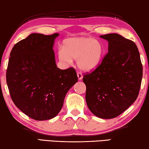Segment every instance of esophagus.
I'll return each instance as SVG.
<instances>
[{"instance_id": "34e87169", "label": "esophagus", "mask_w": 149, "mask_h": 149, "mask_svg": "<svg viewBox=\"0 0 149 149\" xmlns=\"http://www.w3.org/2000/svg\"><path fill=\"white\" fill-rule=\"evenodd\" d=\"M77 77H78L79 79H81L82 77H83V75H82V74L81 72H77Z\"/></svg>"}]
</instances>
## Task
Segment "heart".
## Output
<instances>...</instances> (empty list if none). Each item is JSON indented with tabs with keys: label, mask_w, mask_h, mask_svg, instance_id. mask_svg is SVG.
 Returning a JSON list of instances; mask_svg holds the SVG:
<instances>
[{
	"label": "heart",
	"mask_w": 149,
	"mask_h": 149,
	"mask_svg": "<svg viewBox=\"0 0 149 149\" xmlns=\"http://www.w3.org/2000/svg\"><path fill=\"white\" fill-rule=\"evenodd\" d=\"M103 54V46L100 41L89 37H78L63 42L62 49L58 52V58L66 63H72V59L77 60L79 69L90 71L99 65Z\"/></svg>",
	"instance_id": "b5f03b06"
}]
</instances>
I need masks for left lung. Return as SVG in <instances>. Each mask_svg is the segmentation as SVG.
<instances>
[{"label": "left lung", "instance_id": "left-lung-1", "mask_svg": "<svg viewBox=\"0 0 149 149\" xmlns=\"http://www.w3.org/2000/svg\"><path fill=\"white\" fill-rule=\"evenodd\" d=\"M108 41V52L97 67L84 75L87 107L95 116L115 118L135 101L143 65L134 42L118 34L100 36Z\"/></svg>", "mask_w": 149, "mask_h": 149}]
</instances>
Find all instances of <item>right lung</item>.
<instances>
[{"mask_svg":"<svg viewBox=\"0 0 149 149\" xmlns=\"http://www.w3.org/2000/svg\"><path fill=\"white\" fill-rule=\"evenodd\" d=\"M59 35L33 33L16 43L10 54L6 83L12 100L33 119H52L62 109L68 90L77 81L75 70L56 64L54 40Z\"/></svg>","mask_w":149,"mask_h":149,"instance_id":"1","label":"right lung"}]
</instances>
